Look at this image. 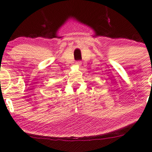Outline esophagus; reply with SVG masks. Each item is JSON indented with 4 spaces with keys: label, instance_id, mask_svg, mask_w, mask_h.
Here are the masks:
<instances>
[{
    "label": "esophagus",
    "instance_id": "34e87169",
    "mask_svg": "<svg viewBox=\"0 0 152 152\" xmlns=\"http://www.w3.org/2000/svg\"><path fill=\"white\" fill-rule=\"evenodd\" d=\"M75 64H76L77 65L80 66V65H82V62H81V61H80V60H79V61H77V62H75Z\"/></svg>",
    "mask_w": 152,
    "mask_h": 152
}]
</instances>
